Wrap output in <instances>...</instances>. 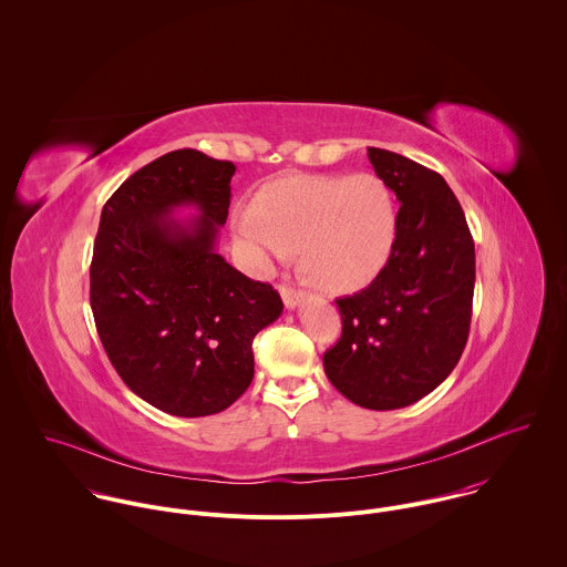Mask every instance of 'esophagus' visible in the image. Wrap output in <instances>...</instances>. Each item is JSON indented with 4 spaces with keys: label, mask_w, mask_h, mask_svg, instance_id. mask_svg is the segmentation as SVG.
<instances>
[{
    "label": "esophagus",
    "mask_w": 567,
    "mask_h": 567,
    "mask_svg": "<svg viewBox=\"0 0 567 567\" xmlns=\"http://www.w3.org/2000/svg\"><path fill=\"white\" fill-rule=\"evenodd\" d=\"M279 292H281V299H284V303H286L288 310H295V308L299 306V299H301V292H299V290L288 288V286H281Z\"/></svg>",
    "instance_id": "esophagus-1"
}]
</instances>
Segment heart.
Instances as JSON below:
<instances>
[{"mask_svg": "<svg viewBox=\"0 0 567 567\" xmlns=\"http://www.w3.org/2000/svg\"><path fill=\"white\" fill-rule=\"evenodd\" d=\"M234 238L250 272H268L292 248L321 286L349 292L384 268L398 231L395 203L384 181L351 176H290L266 185L257 205L234 214Z\"/></svg>", "mask_w": 567, "mask_h": 567, "instance_id": "heart-1", "label": "heart"}]
</instances>
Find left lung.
Segmentation results:
<instances>
[{
	"label": "left lung",
	"mask_w": 567,
	"mask_h": 567,
	"mask_svg": "<svg viewBox=\"0 0 567 567\" xmlns=\"http://www.w3.org/2000/svg\"><path fill=\"white\" fill-rule=\"evenodd\" d=\"M369 162L398 196L389 261L360 292L336 299L340 340L324 375L353 404L395 410L432 393L467 344L476 250L461 203L445 178L391 151Z\"/></svg>",
	"instance_id": "obj_1"
}]
</instances>
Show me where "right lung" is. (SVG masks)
I'll list each match as a JSON object with an SVG mask.
<instances>
[{
  "label": "right lung",
  "instance_id": "1",
  "mask_svg": "<svg viewBox=\"0 0 567 567\" xmlns=\"http://www.w3.org/2000/svg\"><path fill=\"white\" fill-rule=\"evenodd\" d=\"M236 165L183 148L155 159L106 200L89 270L102 347L144 402L174 416L216 414L243 398L252 338L284 303L216 252ZM194 206L199 216L176 219Z\"/></svg>",
  "mask_w": 567,
  "mask_h": 567
}]
</instances>
